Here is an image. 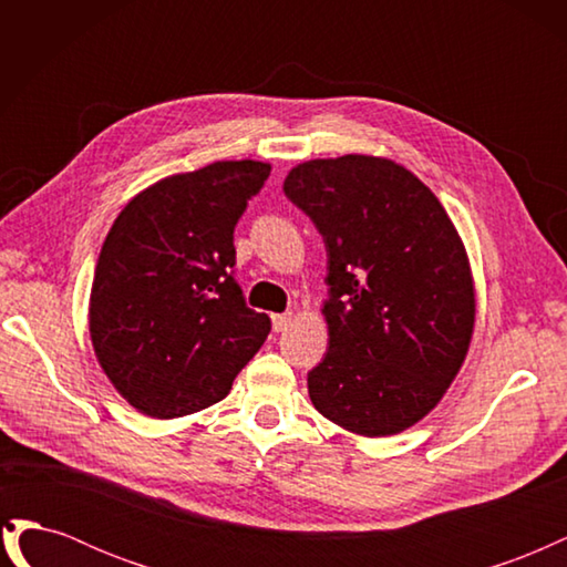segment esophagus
<instances>
[{
    "label": "esophagus",
    "instance_id": "34e87169",
    "mask_svg": "<svg viewBox=\"0 0 567 567\" xmlns=\"http://www.w3.org/2000/svg\"><path fill=\"white\" fill-rule=\"evenodd\" d=\"M290 321H293V312H281V315H271V323H274V331L281 333L286 331Z\"/></svg>",
    "mask_w": 567,
    "mask_h": 567
}]
</instances>
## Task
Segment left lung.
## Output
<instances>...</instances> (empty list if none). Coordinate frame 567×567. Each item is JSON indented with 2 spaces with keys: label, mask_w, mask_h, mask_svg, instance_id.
I'll use <instances>...</instances> for the list:
<instances>
[{
  "label": "left lung",
  "mask_w": 567,
  "mask_h": 567,
  "mask_svg": "<svg viewBox=\"0 0 567 567\" xmlns=\"http://www.w3.org/2000/svg\"><path fill=\"white\" fill-rule=\"evenodd\" d=\"M284 194L329 257V350L307 373L310 400L352 433H400L440 402L468 352L475 296L452 219L419 177L373 156L302 163Z\"/></svg>",
  "instance_id": "8db88e82"
}]
</instances>
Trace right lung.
<instances>
[{
	"instance_id": "1",
	"label": "right lung",
	"mask_w": 567,
	"mask_h": 567,
	"mask_svg": "<svg viewBox=\"0 0 567 567\" xmlns=\"http://www.w3.org/2000/svg\"><path fill=\"white\" fill-rule=\"evenodd\" d=\"M271 167L221 161L132 198L101 248L90 333L117 392L156 419L225 400L271 331L234 277V229Z\"/></svg>"
}]
</instances>
